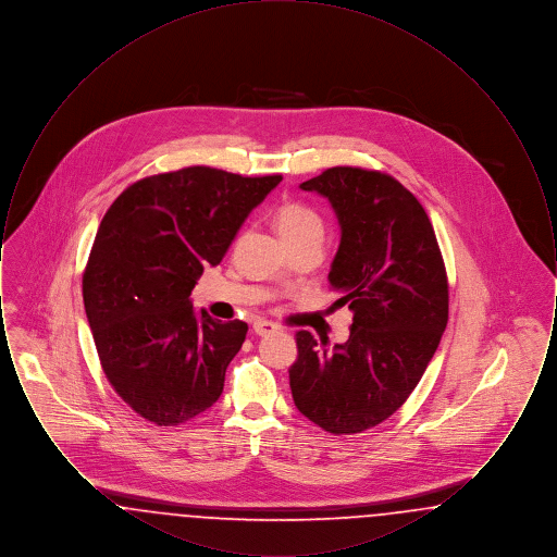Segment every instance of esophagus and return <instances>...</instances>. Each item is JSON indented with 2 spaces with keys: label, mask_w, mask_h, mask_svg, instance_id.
Listing matches in <instances>:
<instances>
[{
  "label": "esophagus",
  "mask_w": 557,
  "mask_h": 557,
  "mask_svg": "<svg viewBox=\"0 0 557 557\" xmlns=\"http://www.w3.org/2000/svg\"><path fill=\"white\" fill-rule=\"evenodd\" d=\"M252 330H255V334H259V336H267V334L275 332L277 325L271 323V321H265V319H257L255 325H252Z\"/></svg>",
  "instance_id": "1"
}]
</instances>
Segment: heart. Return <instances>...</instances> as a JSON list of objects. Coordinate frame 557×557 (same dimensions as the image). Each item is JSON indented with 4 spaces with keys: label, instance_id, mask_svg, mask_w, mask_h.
Wrapping results in <instances>:
<instances>
[{
    "label": "heart",
    "instance_id": "b5f03b06",
    "mask_svg": "<svg viewBox=\"0 0 557 557\" xmlns=\"http://www.w3.org/2000/svg\"><path fill=\"white\" fill-rule=\"evenodd\" d=\"M275 230L282 239L290 246L300 239L313 238L323 234V221L318 212L302 202H284L275 211Z\"/></svg>",
    "mask_w": 557,
    "mask_h": 557
}]
</instances>
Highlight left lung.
I'll use <instances>...</instances> for the list:
<instances>
[{
	"label": "left lung",
	"instance_id": "8db88e82",
	"mask_svg": "<svg viewBox=\"0 0 557 557\" xmlns=\"http://www.w3.org/2000/svg\"><path fill=\"white\" fill-rule=\"evenodd\" d=\"M300 189L336 212L341 244L327 280L352 325L334 348L296 334L292 398L325 432L357 434L388 420L422 380L449 319L447 271L424 207L395 177L334 166Z\"/></svg>",
	"mask_w": 557,
	"mask_h": 557
}]
</instances>
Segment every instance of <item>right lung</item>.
I'll return each instance as SVG.
<instances>
[{
	"label": "right lung",
	"instance_id": "1",
	"mask_svg": "<svg viewBox=\"0 0 557 557\" xmlns=\"http://www.w3.org/2000/svg\"><path fill=\"white\" fill-rule=\"evenodd\" d=\"M280 182L187 166L139 180L104 214L85 313L110 386L148 422L186 424L221 397L248 325L196 313L189 294Z\"/></svg>",
	"mask_w": 557,
	"mask_h": 557
}]
</instances>
